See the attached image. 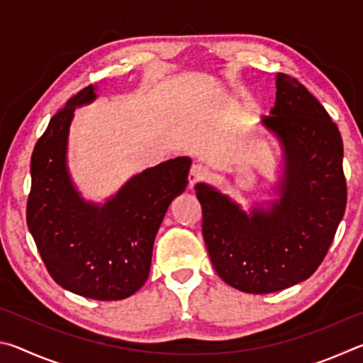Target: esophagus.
I'll return each mask as SVG.
<instances>
[{"label":"esophagus","mask_w":363,"mask_h":363,"mask_svg":"<svg viewBox=\"0 0 363 363\" xmlns=\"http://www.w3.org/2000/svg\"><path fill=\"white\" fill-rule=\"evenodd\" d=\"M208 174V169L203 167V164H192V168L189 171V187L192 189L196 182L203 179V177Z\"/></svg>","instance_id":"1"}]
</instances>
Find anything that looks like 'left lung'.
<instances>
[{
    "mask_svg": "<svg viewBox=\"0 0 363 363\" xmlns=\"http://www.w3.org/2000/svg\"><path fill=\"white\" fill-rule=\"evenodd\" d=\"M275 106L261 125L284 152L279 199L250 211L210 184L195 186L213 267L227 285L253 294L285 290L320 266L347 200L340 130L298 79L277 73Z\"/></svg>",
    "mask_w": 363,
    "mask_h": 363,
    "instance_id": "1",
    "label": "left lung"
}]
</instances>
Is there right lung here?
Wrapping results in <instances>:
<instances>
[{
  "mask_svg": "<svg viewBox=\"0 0 363 363\" xmlns=\"http://www.w3.org/2000/svg\"><path fill=\"white\" fill-rule=\"evenodd\" d=\"M89 84L52 116L32 153L27 224L57 285L97 301L125 299L145 284L168 206L187 187L192 160L177 157L133 176L104 203L86 201L67 164L77 107L93 102Z\"/></svg>",
  "mask_w": 363,
  "mask_h": 363,
  "instance_id": "obj_1",
  "label": "right lung"
}]
</instances>
